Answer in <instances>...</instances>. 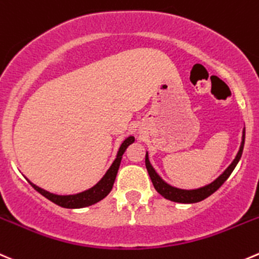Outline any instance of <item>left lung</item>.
I'll list each match as a JSON object with an SVG mask.
<instances>
[{"label":"left lung","mask_w":259,"mask_h":259,"mask_svg":"<svg viewBox=\"0 0 259 259\" xmlns=\"http://www.w3.org/2000/svg\"><path fill=\"white\" fill-rule=\"evenodd\" d=\"M244 140H245V127L243 129V135H242V143H240V148L238 150L237 155H235L234 160L230 163L229 167L219 176L215 181H212L209 185L204 186V187L195 188V190H182V188L173 187V186L168 185L165 181H163L160 178V176L155 172V169L153 168V165L150 164L149 157H148V152L145 154V167H147L148 173H149V177L152 180L153 186L157 190L158 193H160L164 199L170 200L173 202H180V204H195V202H200L202 200H205L206 197H209L210 195L215 192L218 188H220V186L225 182V181L229 178V176L232 175V172L234 170V168L237 167L238 162H239L240 157L243 154V148H244Z\"/></svg>","instance_id":"left-lung-1"}]
</instances>
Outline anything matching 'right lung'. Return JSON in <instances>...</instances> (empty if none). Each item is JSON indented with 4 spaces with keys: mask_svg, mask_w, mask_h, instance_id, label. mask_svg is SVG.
Instances as JSON below:
<instances>
[{
    "mask_svg": "<svg viewBox=\"0 0 259 259\" xmlns=\"http://www.w3.org/2000/svg\"><path fill=\"white\" fill-rule=\"evenodd\" d=\"M134 137H127L124 142L120 145L119 150H117V154L115 160L112 162V164L110 165L109 169L106 170V173L104 175V177L99 181L95 186H92L91 188L86 191H82V192L74 193V195H55V193L49 192V191H45L42 188H40L39 186L34 185L32 182H30L27 180V182L35 188L39 193H41L42 196L47 197L48 200H50L52 202L57 204L58 206L66 207V209H81V207L91 206V205L96 204V202L101 201L102 199L107 196L110 193V191L112 190V186H114L115 178H116L117 170H119L120 163H121V158L124 152L126 150V148L129 147L132 143H134Z\"/></svg>",
    "mask_w": 259,
    "mask_h": 259,
    "instance_id": "obj_1",
    "label": "right lung"
}]
</instances>
